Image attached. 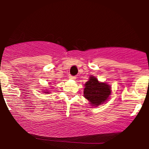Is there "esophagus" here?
I'll use <instances>...</instances> for the list:
<instances>
[{"label":"esophagus","mask_w":149,"mask_h":149,"mask_svg":"<svg viewBox=\"0 0 149 149\" xmlns=\"http://www.w3.org/2000/svg\"><path fill=\"white\" fill-rule=\"evenodd\" d=\"M69 78H70V79L75 80L76 78V76H69Z\"/></svg>","instance_id":"1"}]
</instances>
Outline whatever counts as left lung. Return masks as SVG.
<instances>
[{
  "mask_svg": "<svg viewBox=\"0 0 149 149\" xmlns=\"http://www.w3.org/2000/svg\"><path fill=\"white\" fill-rule=\"evenodd\" d=\"M85 87V97L96 107L107 101L111 95L110 86L106 83H100L94 76L90 77Z\"/></svg>",
  "mask_w": 149,
  "mask_h": 149,
  "instance_id": "8db88e82",
  "label": "left lung"
}]
</instances>
